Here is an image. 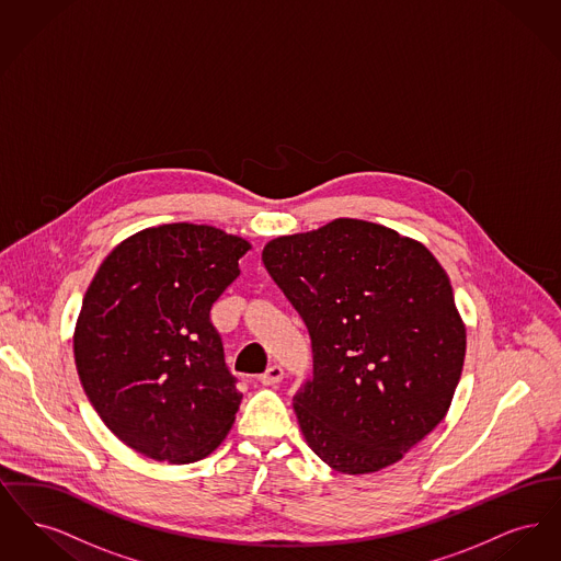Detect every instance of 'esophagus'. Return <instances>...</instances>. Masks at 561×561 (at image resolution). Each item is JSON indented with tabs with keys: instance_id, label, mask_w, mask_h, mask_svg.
Wrapping results in <instances>:
<instances>
[{
	"instance_id": "34e87169",
	"label": "esophagus",
	"mask_w": 561,
	"mask_h": 561,
	"mask_svg": "<svg viewBox=\"0 0 561 561\" xmlns=\"http://www.w3.org/2000/svg\"><path fill=\"white\" fill-rule=\"evenodd\" d=\"M282 378H284V370H282V366H268L267 373L259 376V380H261L265 387H275V385H279V382H282Z\"/></svg>"
}]
</instances>
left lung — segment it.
Returning <instances> with one entry per match:
<instances>
[{
  "label": "left lung",
  "instance_id": "left-lung-1",
  "mask_svg": "<svg viewBox=\"0 0 561 561\" xmlns=\"http://www.w3.org/2000/svg\"><path fill=\"white\" fill-rule=\"evenodd\" d=\"M263 263L307 323L313 380L294 396L309 448L339 473L396 465L450 410L467 328L425 243L359 218L267 241Z\"/></svg>",
  "mask_w": 561,
  "mask_h": 561
}]
</instances>
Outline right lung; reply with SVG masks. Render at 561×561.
<instances>
[{"instance_id":"obj_1","label":"right lung","mask_w":561,"mask_h":561,"mask_svg":"<svg viewBox=\"0 0 561 561\" xmlns=\"http://www.w3.org/2000/svg\"><path fill=\"white\" fill-rule=\"evenodd\" d=\"M252 243L213 225L165 222L117 243L73 332L81 387L134 453L187 465L214 453L241 393L210 321Z\"/></svg>"}]
</instances>
